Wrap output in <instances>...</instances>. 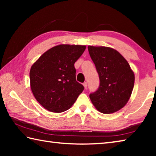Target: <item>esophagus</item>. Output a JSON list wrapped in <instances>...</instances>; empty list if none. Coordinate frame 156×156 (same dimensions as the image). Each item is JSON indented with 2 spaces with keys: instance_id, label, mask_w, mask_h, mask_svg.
<instances>
[{
  "instance_id": "esophagus-1",
  "label": "esophagus",
  "mask_w": 156,
  "mask_h": 156,
  "mask_svg": "<svg viewBox=\"0 0 156 156\" xmlns=\"http://www.w3.org/2000/svg\"><path fill=\"white\" fill-rule=\"evenodd\" d=\"M83 86L85 89L87 88V82H84V83H83Z\"/></svg>"
}]
</instances>
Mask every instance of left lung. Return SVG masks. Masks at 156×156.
Wrapping results in <instances>:
<instances>
[{"instance_id":"8db88e82","label":"left lung","mask_w":156,"mask_h":156,"mask_svg":"<svg viewBox=\"0 0 156 156\" xmlns=\"http://www.w3.org/2000/svg\"><path fill=\"white\" fill-rule=\"evenodd\" d=\"M88 50L100 78L98 90L89 95L91 101L102 113L116 112L130 98L134 73L125 58L111 47L88 46Z\"/></svg>"}]
</instances>
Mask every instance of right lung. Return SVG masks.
Instances as JSON below:
<instances>
[{
  "label": "right lung",
  "instance_id": "1",
  "mask_svg": "<svg viewBox=\"0 0 156 156\" xmlns=\"http://www.w3.org/2000/svg\"><path fill=\"white\" fill-rule=\"evenodd\" d=\"M84 45L59 44L47 50L31 66V91L44 109L61 113L72 107L84 90L76 79V62Z\"/></svg>",
  "mask_w": 156,
  "mask_h": 156
}]
</instances>
